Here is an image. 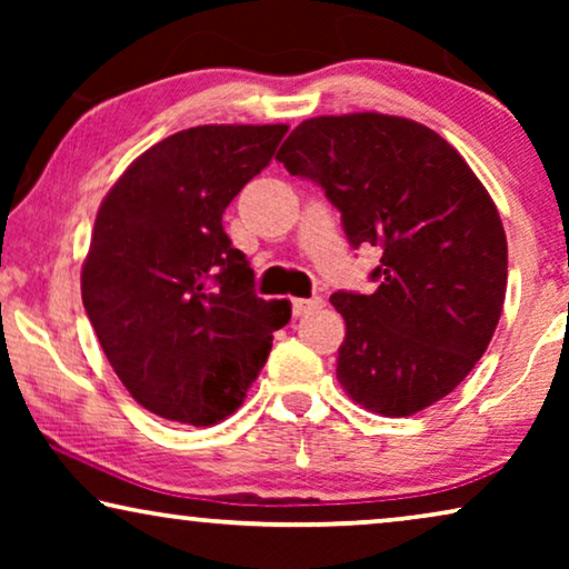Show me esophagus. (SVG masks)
<instances>
[{"mask_svg":"<svg viewBox=\"0 0 569 569\" xmlns=\"http://www.w3.org/2000/svg\"><path fill=\"white\" fill-rule=\"evenodd\" d=\"M323 306V298H295L292 300V313L295 316H306V313H310V310H318Z\"/></svg>","mask_w":569,"mask_h":569,"instance_id":"obj_1","label":"esophagus"}]
</instances>
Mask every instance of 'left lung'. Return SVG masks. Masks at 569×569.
Listing matches in <instances>:
<instances>
[{"label":"left lung","instance_id":"obj_1","mask_svg":"<svg viewBox=\"0 0 569 569\" xmlns=\"http://www.w3.org/2000/svg\"><path fill=\"white\" fill-rule=\"evenodd\" d=\"M277 160L321 186L352 248H383L376 292L331 295L347 323L341 388L383 417L432 407L469 376L500 321L508 240L492 197L456 147L401 116H316Z\"/></svg>","mask_w":569,"mask_h":569}]
</instances>
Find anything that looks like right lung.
Listing matches in <instances>:
<instances>
[{
    "label": "right lung",
    "instance_id": "add662e5",
    "mask_svg": "<svg viewBox=\"0 0 569 569\" xmlns=\"http://www.w3.org/2000/svg\"><path fill=\"white\" fill-rule=\"evenodd\" d=\"M284 123H207L139 154L98 209L82 302L116 376L170 422L209 427L246 399L290 321L253 292L222 212L269 166Z\"/></svg>",
    "mask_w": 569,
    "mask_h": 569
}]
</instances>
